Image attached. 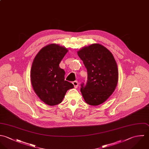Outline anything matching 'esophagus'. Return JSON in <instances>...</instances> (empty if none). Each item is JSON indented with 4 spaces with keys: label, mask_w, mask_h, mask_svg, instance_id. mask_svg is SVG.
Listing matches in <instances>:
<instances>
[{
    "label": "esophagus",
    "mask_w": 149,
    "mask_h": 149,
    "mask_svg": "<svg viewBox=\"0 0 149 149\" xmlns=\"http://www.w3.org/2000/svg\"><path fill=\"white\" fill-rule=\"evenodd\" d=\"M72 84L74 85V88H77L78 87V85H79V84H78V81H74V82H72Z\"/></svg>",
    "instance_id": "1"
}]
</instances>
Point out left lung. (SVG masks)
Returning a JSON list of instances; mask_svg holds the SVG:
<instances>
[{
  "instance_id": "1",
  "label": "left lung",
  "mask_w": 149,
  "mask_h": 149,
  "mask_svg": "<svg viewBox=\"0 0 149 149\" xmlns=\"http://www.w3.org/2000/svg\"><path fill=\"white\" fill-rule=\"evenodd\" d=\"M78 55L88 71L86 85L81 91L87 104L96 106L104 102L113 93L118 82V69L112 53L99 44L82 48Z\"/></svg>"
}]
</instances>
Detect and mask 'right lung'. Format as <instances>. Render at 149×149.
<instances>
[{
	"label": "right lung",
	"instance_id": "1",
	"mask_svg": "<svg viewBox=\"0 0 149 149\" xmlns=\"http://www.w3.org/2000/svg\"><path fill=\"white\" fill-rule=\"evenodd\" d=\"M68 49L51 44L42 48L33 60L30 79L33 90L45 104L54 106L61 102L72 84L64 80L65 71L60 68L61 60Z\"/></svg>",
	"mask_w": 149,
	"mask_h": 149
}]
</instances>
